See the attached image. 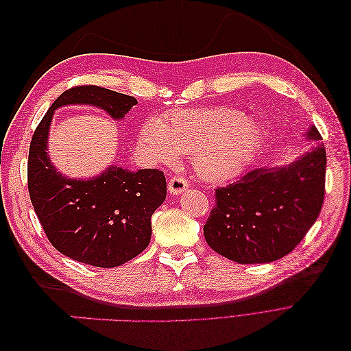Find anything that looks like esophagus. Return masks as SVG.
<instances>
[{
    "label": "esophagus",
    "instance_id": "esophagus-1",
    "mask_svg": "<svg viewBox=\"0 0 351 351\" xmlns=\"http://www.w3.org/2000/svg\"><path fill=\"white\" fill-rule=\"evenodd\" d=\"M187 189H189V182L184 177L176 176L173 178H169L168 190H169V193H171V195H180V193L186 192Z\"/></svg>",
    "mask_w": 351,
    "mask_h": 351
}]
</instances>
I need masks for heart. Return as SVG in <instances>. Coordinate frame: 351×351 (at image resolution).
Here are the masks:
<instances>
[{
	"mask_svg": "<svg viewBox=\"0 0 351 351\" xmlns=\"http://www.w3.org/2000/svg\"><path fill=\"white\" fill-rule=\"evenodd\" d=\"M262 141L261 127L232 107L180 110L164 120H147L139 133L142 147L155 161L171 164L180 154L192 155L196 173L208 182L240 174Z\"/></svg>",
	"mask_w": 351,
	"mask_h": 351,
	"instance_id": "heart-1",
	"label": "heart"
}]
</instances>
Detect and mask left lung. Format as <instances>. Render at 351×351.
<instances>
[{"mask_svg":"<svg viewBox=\"0 0 351 351\" xmlns=\"http://www.w3.org/2000/svg\"><path fill=\"white\" fill-rule=\"evenodd\" d=\"M307 139L321 141L316 127ZM325 171V146L317 145L289 167L254 168L217 187L204 227L209 247L239 263H268L289 254L322 209Z\"/></svg>","mask_w":351,"mask_h":351,"instance_id":"obj_1","label":"left lung"}]
</instances>
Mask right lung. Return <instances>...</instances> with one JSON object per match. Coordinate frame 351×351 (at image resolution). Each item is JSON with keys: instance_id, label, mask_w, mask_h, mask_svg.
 Segmentation results:
<instances>
[{"instance_id": "add662e5", "label": "right lung", "mask_w": 351, "mask_h": 351, "mask_svg": "<svg viewBox=\"0 0 351 351\" xmlns=\"http://www.w3.org/2000/svg\"><path fill=\"white\" fill-rule=\"evenodd\" d=\"M70 104L93 105L123 119L137 101L93 84L71 88L51 105L29 147V196L52 246L77 262L114 268L147 247L151 217L165 200L167 182L154 168L132 173L111 167L90 180L57 173L47 154L48 130L54 111Z\"/></svg>"}]
</instances>
